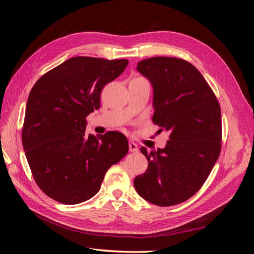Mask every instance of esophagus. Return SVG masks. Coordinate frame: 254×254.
<instances>
[{
  "label": "esophagus",
  "mask_w": 254,
  "mask_h": 254,
  "mask_svg": "<svg viewBox=\"0 0 254 254\" xmlns=\"http://www.w3.org/2000/svg\"><path fill=\"white\" fill-rule=\"evenodd\" d=\"M137 150H139V148H137V145L133 142H129V151L136 152Z\"/></svg>",
  "instance_id": "esophagus-1"
}]
</instances>
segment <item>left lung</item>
Listing matches in <instances>:
<instances>
[{"mask_svg": "<svg viewBox=\"0 0 254 254\" xmlns=\"http://www.w3.org/2000/svg\"><path fill=\"white\" fill-rule=\"evenodd\" d=\"M136 68L152 84V122L171 134L163 149L148 152L141 147L148 167L135 177L134 188L150 203L179 204L200 190L219 157L220 106L203 76L187 60L152 57Z\"/></svg>", "mask_w": 254, "mask_h": 254, "instance_id": "obj_1", "label": "left lung"}]
</instances>
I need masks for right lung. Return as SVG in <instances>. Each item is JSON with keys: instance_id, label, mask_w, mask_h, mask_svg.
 Listing matches in <instances>:
<instances>
[{"instance_id": "right-lung-1", "label": "right lung", "mask_w": 254, "mask_h": 254, "mask_svg": "<svg viewBox=\"0 0 254 254\" xmlns=\"http://www.w3.org/2000/svg\"><path fill=\"white\" fill-rule=\"evenodd\" d=\"M127 64V59L70 58L30 90L23 148L38 187L54 200H88L101 189L109 167L127 155V137L121 132L86 134V118L101 106L103 88Z\"/></svg>"}]
</instances>
